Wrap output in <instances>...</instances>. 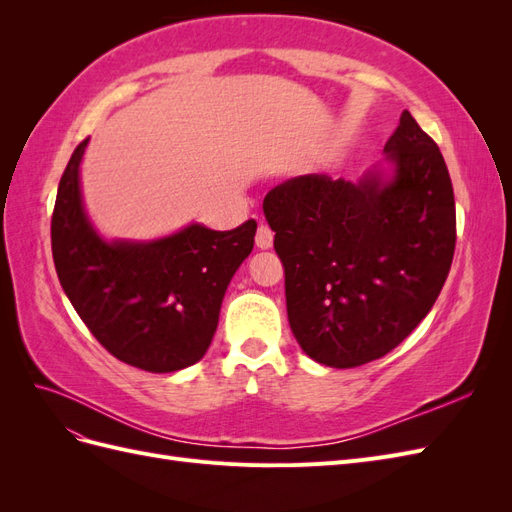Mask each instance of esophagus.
Instances as JSON below:
<instances>
[{"label": "esophagus", "mask_w": 512, "mask_h": 512, "mask_svg": "<svg viewBox=\"0 0 512 512\" xmlns=\"http://www.w3.org/2000/svg\"><path fill=\"white\" fill-rule=\"evenodd\" d=\"M256 245L260 250H269L273 245V230L267 224H260L256 230Z\"/></svg>", "instance_id": "esophagus-1"}]
</instances>
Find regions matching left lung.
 <instances>
[{"label": "left lung", "instance_id": "left-lung-1", "mask_svg": "<svg viewBox=\"0 0 512 512\" xmlns=\"http://www.w3.org/2000/svg\"><path fill=\"white\" fill-rule=\"evenodd\" d=\"M391 177L301 175L265 196L299 346L329 367H356L397 348L436 303L455 254L448 168L404 111L384 145Z\"/></svg>", "mask_w": 512, "mask_h": 512}]
</instances>
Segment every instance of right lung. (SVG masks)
I'll list each match as a JSON object with an SVG mask.
<instances>
[{
  "instance_id": "right-lung-1",
  "label": "right lung",
  "mask_w": 512,
  "mask_h": 512,
  "mask_svg": "<svg viewBox=\"0 0 512 512\" xmlns=\"http://www.w3.org/2000/svg\"><path fill=\"white\" fill-rule=\"evenodd\" d=\"M89 138L61 175L51 247L61 288L115 359L168 374L205 356L224 292L254 247L256 222L232 230L200 224L151 243H106L81 203L79 166Z\"/></svg>"
}]
</instances>
